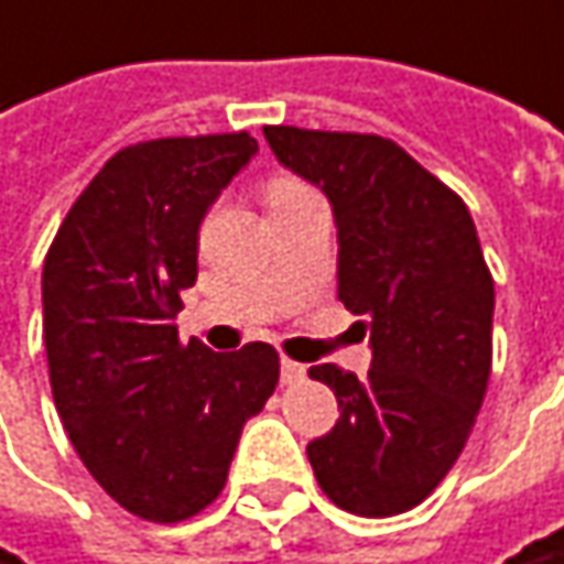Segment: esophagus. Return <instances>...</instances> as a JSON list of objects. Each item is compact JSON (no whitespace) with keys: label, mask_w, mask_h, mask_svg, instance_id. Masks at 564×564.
I'll return each mask as SVG.
<instances>
[{"label":"esophagus","mask_w":564,"mask_h":564,"mask_svg":"<svg viewBox=\"0 0 564 564\" xmlns=\"http://www.w3.org/2000/svg\"><path fill=\"white\" fill-rule=\"evenodd\" d=\"M305 378V366L295 364V360H290V357H283L281 360V381L283 384H299Z\"/></svg>","instance_id":"obj_1"}]
</instances>
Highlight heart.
I'll return each mask as SVG.
<instances>
[{
	"label": "heart",
	"instance_id": "heart-1",
	"mask_svg": "<svg viewBox=\"0 0 564 564\" xmlns=\"http://www.w3.org/2000/svg\"><path fill=\"white\" fill-rule=\"evenodd\" d=\"M305 195H314V188L305 180L293 176V173H271L269 180L262 183V200H265L269 214H278L286 204L305 198Z\"/></svg>",
	"mask_w": 564,
	"mask_h": 564
}]
</instances>
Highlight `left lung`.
Returning <instances> with one entry per match:
<instances>
[{"label":"left lung","mask_w":564,"mask_h":564,"mask_svg":"<svg viewBox=\"0 0 564 564\" xmlns=\"http://www.w3.org/2000/svg\"><path fill=\"white\" fill-rule=\"evenodd\" d=\"M274 155L326 192L338 226V299L366 314L372 366H311L338 400L308 443L329 501L397 516L440 486L474 431L491 376L495 281L458 192L388 137L265 124Z\"/></svg>","instance_id":"obj_1"}]
</instances>
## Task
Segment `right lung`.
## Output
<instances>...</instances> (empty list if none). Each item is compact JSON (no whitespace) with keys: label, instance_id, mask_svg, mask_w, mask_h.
I'll use <instances>...</instances> for the list:
<instances>
[{"label":"right lung","instance_id":"obj_1","mask_svg":"<svg viewBox=\"0 0 564 564\" xmlns=\"http://www.w3.org/2000/svg\"><path fill=\"white\" fill-rule=\"evenodd\" d=\"M253 152L247 131L124 145L69 207L42 269L69 443L112 501L161 525L219 498L243 421L281 378L265 341L216 354L173 326L198 281L200 219Z\"/></svg>","mask_w":564,"mask_h":564}]
</instances>
